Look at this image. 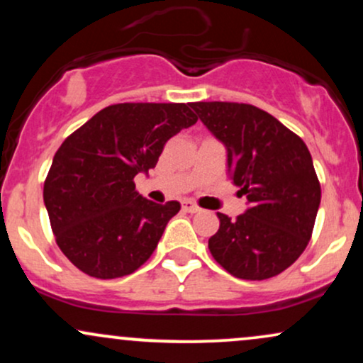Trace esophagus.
I'll return each mask as SVG.
<instances>
[{"instance_id":"1","label":"esophagus","mask_w":363,"mask_h":363,"mask_svg":"<svg viewBox=\"0 0 363 363\" xmlns=\"http://www.w3.org/2000/svg\"><path fill=\"white\" fill-rule=\"evenodd\" d=\"M182 210L187 211V213H199L201 208L196 205V203L189 201V199H186V201H182Z\"/></svg>"}]
</instances>
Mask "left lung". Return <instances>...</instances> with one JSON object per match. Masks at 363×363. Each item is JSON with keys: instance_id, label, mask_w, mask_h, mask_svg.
<instances>
[{"instance_id": "1", "label": "left lung", "mask_w": 363, "mask_h": 363, "mask_svg": "<svg viewBox=\"0 0 363 363\" xmlns=\"http://www.w3.org/2000/svg\"><path fill=\"white\" fill-rule=\"evenodd\" d=\"M201 123L227 150L232 182L249 208L235 220L216 213L208 240L215 261L242 280L285 272L309 244L320 186L309 148L268 112L237 102H194Z\"/></svg>"}]
</instances>
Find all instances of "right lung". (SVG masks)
Segmentation results:
<instances>
[{"mask_svg":"<svg viewBox=\"0 0 363 363\" xmlns=\"http://www.w3.org/2000/svg\"><path fill=\"white\" fill-rule=\"evenodd\" d=\"M196 121L189 104H116L62 141L44 205L57 245L80 272L112 280L148 261L181 205L150 201L133 179L155 167L164 145Z\"/></svg>","mask_w":363,"mask_h":363,"instance_id":"right-lung-1","label":"right lung"}]
</instances>
